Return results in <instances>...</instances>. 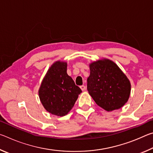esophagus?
Instances as JSON below:
<instances>
[{"mask_svg":"<svg viewBox=\"0 0 153 153\" xmlns=\"http://www.w3.org/2000/svg\"><path fill=\"white\" fill-rule=\"evenodd\" d=\"M80 88H81L82 91H84V90H85V89H86V87H85V86H84V85H82V86H80Z\"/></svg>","mask_w":153,"mask_h":153,"instance_id":"1","label":"esophagus"}]
</instances>
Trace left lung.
<instances>
[{"mask_svg":"<svg viewBox=\"0 0 153 153\" xmlns=\"http://www.w3.org/2000/svg\"><path fill=\"white\" fill-rule=\"evenodd\" d=\"M87 79L89 94L99 107L107 111L119 109L128 102L131 84L117 65L108 59L90 63Z\"/></svg>","mask_w":153,"mask_h":153,"instance_id":"8db88e82","label":"left lung"}]
</instances>
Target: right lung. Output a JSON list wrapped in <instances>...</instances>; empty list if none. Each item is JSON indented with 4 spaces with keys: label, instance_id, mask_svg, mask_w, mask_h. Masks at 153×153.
<instances>
[{
    "label": "right lung",
    "instance_id": "1",
    "mask_svg": "<svg viewBox=\"0 0 153 153\" xmlns=\"http://www.w3.org/2000/svg\"><path fill=\"white\" fill-rule=\"evenodd\" d=\"M67 62H55L48 69L38 90L44 108L52 115L60 117L71 110L82 92L67 75Z\"/></svg>",
    "mask_w": 153,
    "mask_h": 153
}]
</instances>
